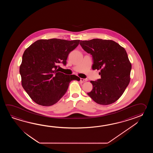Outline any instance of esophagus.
<instances>
[{
	"label": "esophagus",
	"instance_id": "1",
	"mask_svg": "<svg viewBox=\"0 0 153 153\" xmlns=\"http://www.w3.org/2000/svg\"><path fill=\"white\" fill-rule=\"evenodd\" d=\"M88 81V80L86 79H83V78H80V81L81 82H85V81Z\"/></svg>",
	"mask_w": 153,
	"mask_h": 153
}]
</instances>
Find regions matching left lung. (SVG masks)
<instances>
[{
  "mask_svg": "<svg viewBox=\"0 0 153 153\" xmlns=\"http://www.w3.org/2000/svg\"><path fill=\"white\" fill-rule=\"evenodd\" d=\"M80 44L92 56V69L101 71V79L91 81L93 88L88 95L101 105L115 102L130 81L131 63L125 49L111 40H81Z\"/></svg>",
  "mask_w": 153,
  "mask_h": 153,
  "instance_id": "left-lung-1",
  "label": "left lung"
}]
</instances>
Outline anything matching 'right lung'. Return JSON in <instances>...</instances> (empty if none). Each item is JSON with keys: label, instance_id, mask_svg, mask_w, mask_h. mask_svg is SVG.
Segmentation results:
<instances>
[{"label": "right lung", "instance_id": "1", "mask_svg": "<svg viewBox=\"0 0 153 153\" xmlns=\"http://www.w3.org/2000/svg\"><path fill=\"white\" fill-rule=\"evenodd\" d=\"M80 40L40 39L23 53L20 67L22 87L36 103L51 106L65 94L72 80L80 81L75 75L59 72V63L65 65L69 53L78 46Z\"/></svg>", "mask_w": 153, "mask_h": 153}]
</instances>
